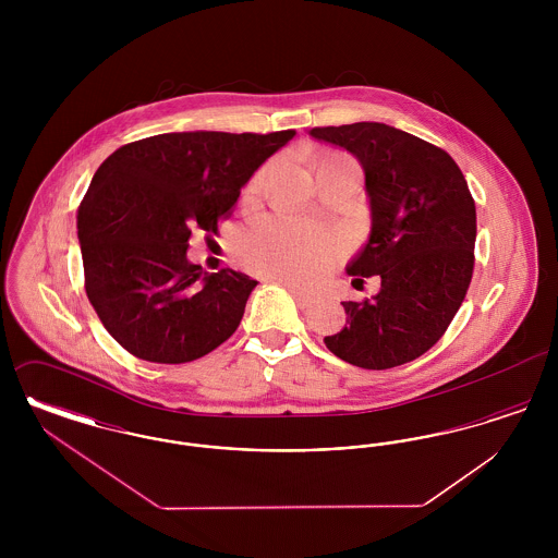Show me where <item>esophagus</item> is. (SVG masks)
I'll return each mask as SVG.
<instances>
[{"label": "esophagus", "instance_id": "esophagus-1", "mask_svg": "<svg viewBox=\"0 0 558 558\" xmlns=\"http://www.w3.org/2000/svg\"><path fill=\"white\" fill-rule=\"evenodd\" d=\"M278 280V278H276ZM280 284H284L287 289H289V292H291L292 296H294V301L299 303V307H310L312 303H314V296L310 294V292L301 291V289H296L294 284H291V282H287V280H278Z\"/></svg>", "mask_w": 558, "mask_h": 558}]
</instances>
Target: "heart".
<instances>
[{"instance_id":"obj_1","label":"heart","mask_w":558,"mask_h":558,"mask_svg":"<svg viewBox=\"0 0 558 558\" xmlns=\"http://www.w3.org/2000/svg\"><path fill=\"white\" fill-rule=\"evenodd\" d=\"M236 251L242 266L253 271L305 280L337 259L339 244L318 228L284 215H267L240 234Z\"/></svg>"}]
</instances>
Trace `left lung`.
Instances as JSON below:
<instances>
[{"label":"left lung","mask_w":558,"mask_h":558,"mask_svg":"<svg viewBox=\"0 0 558 558\" xmlns=\"http://www.w3.org/2000/svg\"><path fill=\"white\" fill-rule=\"evenodd\" d=\"M310 135L360 160L371 196L372 232L347 267L380 276L374 299L345 301V328L324 337L341 360L387 371L421 357L448 330L475 267L477 211L450 155L385 123L314 128Z\"/></svg>","instance_id":"1"}]
</instances>
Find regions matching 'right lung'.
I'll use <instances>...</instances> for the list:
<instances>
[{
	"instance_id": "obj_1",
	"label": "right lung",
	"mask_w": 558,
	"mask_h": 558,
	"mask_svg": "<svg viewBox=\"0 0 558 558\" xmlns=\"http://www.w3.org/2000/svg\"><path fill=\"white\" fill-rule=\"evenodd\" d=\"M292 135L160 133L98 167L77 236L87 299L119 345L146 362L184 364L234 335L257 282L190 264L187 240L194 228L217 234L240 187Z\"/></svg>"
}]
</instances>
